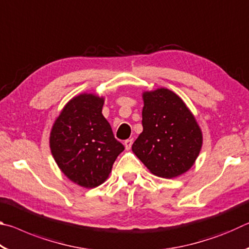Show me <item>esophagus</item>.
I'll return each mask as SVG.
<instances>
[{
	"label": "esophagus",
	"mask_w": 249,
	"mask_h": 249,
	"mask_svg": "<svg viewBox=\"0 0 249 249\" xmlns=\"http://www.w3.org/2000/svg\"><path fill=\"white\" fill-rule=\"evenodd\" d=\"M132 145H133V140L132 138H129V140H126L125 142H124V146H125V149H130V147H132Z\"/></svg>",
	"instance_id": "1"
}]
</instances>
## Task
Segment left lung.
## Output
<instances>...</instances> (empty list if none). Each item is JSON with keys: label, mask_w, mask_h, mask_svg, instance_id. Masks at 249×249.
I'll return each mask as SVG.
<instances>
[{"label": "left lung", "mask_w": 249, "mask_h": 249, "mask_svg": "<svg viewBox=\"0 0 249 249\" xmlns=\"http://www.w3.org/2000/svg\"><path fill=\"white\" fill-rule=\"evenodd\" d=\"M142 100V132L133 153L155 176L171 179L184 174L195 165L203 142L195 115L166 88L145 91Z\"/></svg>", "instance_id": "left-lung-1"}]
</instances>
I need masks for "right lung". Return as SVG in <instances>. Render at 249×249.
Wrapping results in <instances>:
<instances>
[{
  "label": "right lung",
  "instance_id": "obj_1",
  "mask_svg": "<svg viewBox=\"0 0 249 249\" xmlns=\"http://www.w3.org/2000/svg\"><path fill=\"white\" fill-rule=\"evenodd\" d=\"M104 98L82 93L62 108L50 132L53 157L67 178L83 188L102 184L124 146L102 114Z\"/></svg>",
  "mask_w": 249,
  "mask_h": 249
}]
</instances>
